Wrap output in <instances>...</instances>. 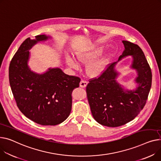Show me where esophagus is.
<instances>
[{
  "mask_svg": "<svg viewBox=\"0 0 161 161\" xmlns=\"http://www.w3.org/2000/svg\"><path fill=\"white\" fill-rule=\"evenodd\" d=\"M87 81H84V80H81V81H80V87H82V88H85V87L87 86Z\"/></svg>",
  "mask_w": 161,
  "mask_h": 161,
  "instance_id": "esophagus-1",
  "label": "esophagus"
}]
</instances>
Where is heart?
Here are the masks:
<instances>
[{
  "label": "heart",
  "instance_id": "1",
  "mask_svg": "<svg viewBox=\"0 0 161 161\" xmlns=\"http://www.w3.org/2000/svg\"><path fill=\"white\" fill-rule=\"evenodd\" d=\"M102 50H90L88 48H80L74 52L75 58L81 63L87 64L86 67V72L88 76L91 78H98L105 72L109 63V58L108 56H103L97 59H94L98 56ZM67 62L69 67L72 69H77L78 65L77 62L70 57L67 58Z\"/></svg>",
  "mask_w": 161,
  "mask_h": 161
}]
</instances>
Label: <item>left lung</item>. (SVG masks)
I'll use <instances>...</instances> for the list:
<instances>
[{
	"label": "left lung",
	"instance_id": "1",
	"mask_svg": "<svg viewBox=\"0 0 161 161\" xmlns=\"http://www.w3.org/2000/svg\"><path fill=\"white\" fill-rule=\"evenodd\" d=\"M125 50L119 57L132 56L131 67L137 71L135 90H125L116 80L119 73L113 63L98 78H92L86 87L91 111L94 120L108 127H119L133 120L142 110L152 87V74L142 49L137 45L122 41Z\"/></svg>",
	"mask_w": 161,
	"mask_h": 161
}]
</instances>
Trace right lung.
Here are the masks:
<instances>
[{
    "label": "right lung",
    "instance_id": "obj_1",
    "mask_svg": "<svg viewBox=\"0 0 161 161\" xmlns=\"http://www.w3.org/2000/svg\"><path fill=\"white\" fill-rule=\"evenodd\" d=\"M50 36L27 38L10 62L9 81L19 110L31 120L42 125H55L65 120L72 109V92L80 78L69 76L61 69H48L39 74L28 66L29 50Z\"/></svg>",
    "mask_w": 161,
    "mask_h": 161
}]
</instances>
